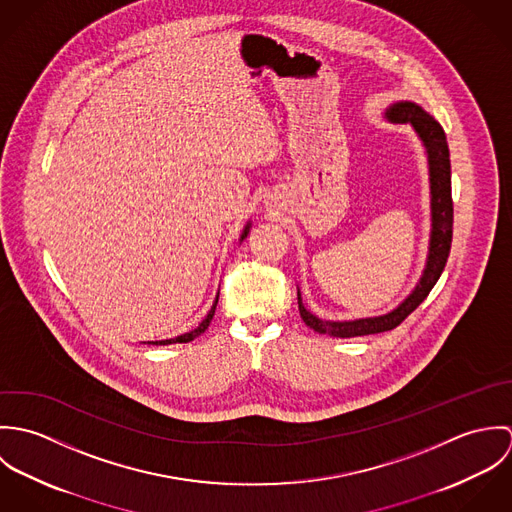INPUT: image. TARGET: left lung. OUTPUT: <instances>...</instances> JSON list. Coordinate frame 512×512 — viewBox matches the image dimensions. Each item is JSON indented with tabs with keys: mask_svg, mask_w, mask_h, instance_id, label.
<instances>
[{
	"mask_svg": "<svg viewBox=\"0 0 512 512\" xmlns=\"http://www.w3.org/2000/svg\"><path fill=\"white\" fill-rule=\"evenodd\" d=\"M386 120L392 124H408L412 126L414 134L422 142L428 157V175H430V244L424 272L410 295L398 303L392 311L374 315V317H361L349 321H329L319 319L309 309H305L301 292L297 290V305L299 315L307 327L321 335L331 337H361V335H374L384 333L398 327L436 286V282L445 268L449 248H451V234H453V201H451V163H449V147L445 140V132L422 106L410 100L394 102L384 112Z\"/></svg>",
	"mask_w": 512,
	"mask_h": 512,
	"instance_id": "1",
	"label": "left lung"
}]
</instances>
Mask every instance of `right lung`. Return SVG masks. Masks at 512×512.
I'll list each match as a JSON object with an SVG mask.
<instances>
[{"label": "right lung", "mask_w": 512, "mask_h": 512, "mask_svg": "<svg viewBox=\"0 0 512 512\" xmlns=\"http://www.w3.org/2000/svg\"><path fill=\"white\" fill-rule=\"evenodd\" d=\"M250 226H252V222L248 220L246 222V226H244V230H242V234H240V242L248 236V232H250ZM217 303H219V293H217V297H215V301H213V305H211V309H209V313H207V317L193 329V331H189V333H183V335H179V337H173V339H165V341H147V345H173V343H189V341H193V339H197L201 333H205L207 331V327L211 325V321H213V315H215V309H217Z\"/></svg>", "instance_id": "add662e5"}]
</instances>
